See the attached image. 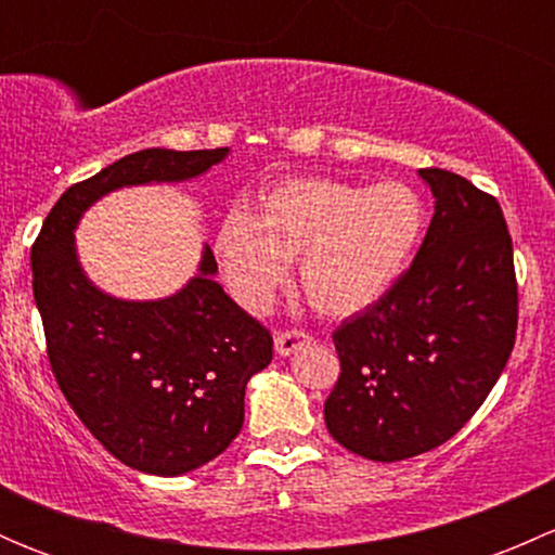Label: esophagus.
<instances>
[{"instance_id": "34e87169", "label": "esophagus", "mask_w": 555, "mask_h": 555, "mask_svg": "<svg viewBox=\"0 0 555 555\" xmlns=\"http://www.w3.org/2000/svg\"><path fill=\"white\" fill-rule=\"evenodd\" d=\"M309 340L311 338L304 333V330H295V327L279 330V333L273 335V346H276V354H282V357H289L293 351H298L300 346L309 344Z\"/></svg>"}]
</instances>
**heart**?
<instances>
[{
	"instance_id": "obj_1",
	"label": "heart",
	"mask_w": 555,
	"mask_h": 555,
	"mask_svg": "<svg viewBox=\"0 0 555 555\" xmlns=\"http://www.w3.org/2000/svg\"><path fill=\"white\" fill-rule=\"evenodd\" d=\"M422 195L402 182L376 188L327 177L282 179L260 195L257 215L231 211L215 251L238 304L262 311L300 260L306 300L327 317L376 304L402 276L422 242Z\"/></svg>"
}]
</instances>
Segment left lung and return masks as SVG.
Listing matches in <instances>:
<instances>
[{
  "mask_svg": "<svg viewBox=\"0 0 555 555\" xmlns=\"http://www.w3.org/2000/svg\"><path fill=\"white\" fill-rule=\"evenodd\" d=\"M422 246L391 289L333 333L340 376L324 424L344 449L400 462L453 438L516 346L518 282L500 201L446 169Z\"/></svg>",
  "mask_w": 555,
  "mask_h": 555,
  "instance_id": "8db88e82",
  "label": "left lung"
}]
</instances>
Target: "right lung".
Here are the masks:
<instances>
[{
  "instance_id": "right-lung-1",
  "label": "right lung",
  "mask_w": 555,
  "mask_h": 555,
  "mask_svg": "<svg viewBox=\"0 0 555 555\" xmlns=\"http://www.w3.org/2000/svg\"><path fill=\"white\" fill-rule=\"evenodd\" d=\"M228 150H142L64 190L31 246V284L50 371L93 438L122 464L182 475L220 456L244 424L246 382L271 362L266 324L201 276L155 304L99 293L77 266L75 222L122 184L177 182L204 173Z\"/></svg>"
}]
</instances>
